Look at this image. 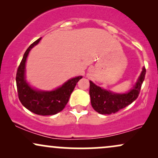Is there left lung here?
Returning <instances> with one entry per match:
<instances>
[{
	"mask_svg": "<svg viewBox=\"0 0 158 158\" xmlns=\"http://www.w3.org/2000/svg\"><path fill=\"white\" fill-rule=\"evenodd\" d=\"M146 75V68H143L140 75L131 89L127 93H114L104 89L90 81V102L93 108L101 114H110L117 112L131 104L138 97L141 86Z\"/></svg>",
	"mask_w": 158,
	"mask_h": 158,
	"instance_id": "left-lung-1",
	"label": "left lung"
}]
</instances>
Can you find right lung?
I'll return each mask as SVG.
<instances>
[{"label": "right lung", "mask_w": 158, "mask_h": 158, "mask_svg": "<svg viewBox=\"0 0 158 158\" xmlns=\"http://www.w3.org/2000/svg\"><path fill=\"white\" fill-rule=\"evenodd\" d=\"M40 38L27 48L18 68L16 85L20 102L27 109L39 115H54L64 108L76 85L82 77L79 76L68 79L61 86L52 90H41L32 87L26 79V62L27 56Z\"/></svg>", "instance_id": "obj_1"}]
</instances>
